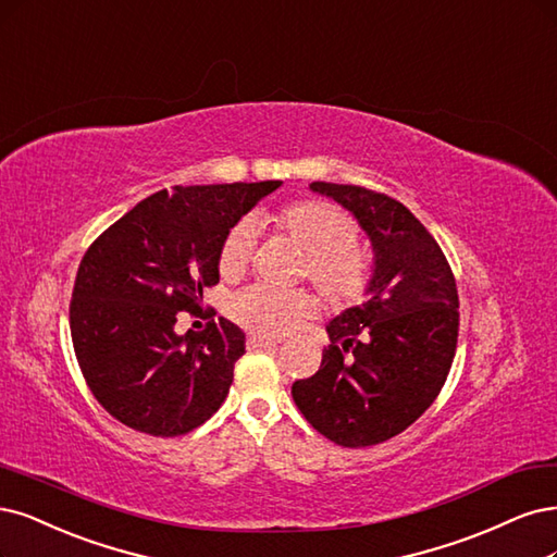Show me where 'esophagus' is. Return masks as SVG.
I'll return each mask as SVG.
<instances>
[{"label":"esophagus","instance_id":"obj_1","mask_svg":"<svg viewBox=\"0 0 557 557\" xmlns=\"http://www.w3.org/2000/svg\"><path fill=\"white\" fill-rule=\"evenodd\" d=\"M278 341H274V338H267V336H256V334H251L246 338V345L251 350H256V348H270V345H276Z\"/></svg>","mask_w":557,"mask_h":557}]
</instances>
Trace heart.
Masks as SVG:
<instances>
[{"label": "heart", "instance_id": "heart-1", "mask_svg": "<svg viewBox=\"0 0 557 557\" xmlns=\"http://www.w3.org/2000/svg\"><path fill=\"white\" fill-rule=\"evenodd\" d=\"M270 221L306 253L301 276L311 278L334 306H352L369 293L373 260L357 244V223L332 202L297 200L281 207ZM256 253L253 221H237L219 248V274L239 278ZM315 297L309 290H278L251 285L227 301V313L244 330L262 336H283L313 315Z\"/></svg>", "mask_w": 557, "mask_h": 557}]
</instances>
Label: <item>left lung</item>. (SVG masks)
Returning a JSON list of instances; mask_svg holds the SVG:
<instances>
[{
    "instance_id": "1",
    "label": "left lung",
    "mask_w": 557,
    "mask_h": 557,
    "mask_svg": "<svg viewBox=\"0 0 557 557\" xmlns=\"http://www.w3.org/2000/svg\"><path fill=\"white\" fill-rule=\"evenodd\" d=\"M357 216L375 251L369 299L327 324L320 371L293 385L309 424L341 447L406 431L443 389L458 341V290L433 235L406 205L352 184L313 182Z\"/></svg>"
}]
</instances>
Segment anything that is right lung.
Wrapping results in <instances>:
<instances>
[{
	"mask_svg": "<svg viewBox=\"0 0 557 557\" xmlns=\"http://www.w3.org/2000/svg\"><path fill=\"white\" fill-rule=\"evenodd\" d=\"M278 186L163 188L87 248L69 306L73 350L94 398L124 426L177 437L221 408L246 336L200 309L202 287L219 283L227 230ZM184 310L208 318L202 333L174 332Z\"/></svg>",
	"mask_w": 557,
	"mask_h": 557,
	"instance_id": "1",
	"label": "right lung"
}]
</instances>
